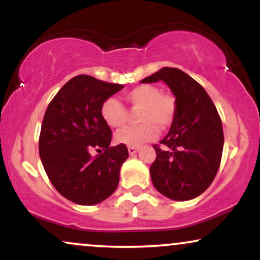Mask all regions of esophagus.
I'll list each match as a JSON object with an SVG mask.
<instances>
[{"label": "esophagus", "instance_id": "esophagus-1", "mask_svg": "<svg viewBox=\"0 0 260 260\" xmlns=\"http://www.w3.org/2000/svg\"><path fill=\"white\" fill-rule=\"evenodd\" d=\"M138 151V148L136 147H128V153H129V155H134Z\"/></svg>", "mask_w": 260, "mask_h": 260}]
</instances>
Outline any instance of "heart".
Here are the masks:
<instances>
[{
	"mask_svg": "<svg viewBox=\"0 0 260 260\" xmlns=\"http://www.w3.org/2000/svg\"><path fill=\"white\" fill-rule=\"evenodd\" d=\"M124 99L132 110H139L137 121L140 123L118 131L115 140L127 147H139L153 140L159 128L165 131L174 123L177 116V99L171 92H162L159 86L140 84L124 94ZM101 117L112 128H120L127 122L128 112L121 101L109 98L101 105Z\"/></svg>",
	"mask_w": 260,
	"mask_h": 260,
	"instance_id": "obj_1",
	"label": "heart"
}]
</instances>
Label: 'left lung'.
Segmentation results:
<instances>
[{
	"label": "left lung",
	"instance_id": "1",
	"mask_svg": "<svg viewBox=\"0 0 260 260\" xmlns=\"http://www.w3.org/2000/svg\"><path fill=\"white\" fill-rule=\"evenodd\" d=\"M164 80L177 99L171 129L160 144L150 166L154 187L174 201L201 196L215 178L223 148L222 123L204 88L178 68L164 67L142 80Z\"/></svg>",
	"mask_w": 260,
	"mask_h": 260
}]
</instances>
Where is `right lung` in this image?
Segmentation results:
<instances>
[{
  "label": "right lung",
  "instance_id": "right-lung-1",
  "mask_svg": "<svg viewBox=\"0 0 260 260\" xmlns=\"http://www.w3.org/2000/svg\"><path fill=\"white\" fill-rule=\"evenodd\" d=\"M123 85L80 74L68 80L47 106L39 137V154L47 177L68 201L94 205L116 190L126 145L110 147L111 128L101 105ZM100 154L92 157L91 151Z\"/></svg>",
  "mask_w": 260,
  "mask_h": 260
}]
</instances>
